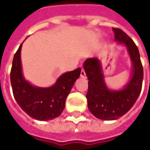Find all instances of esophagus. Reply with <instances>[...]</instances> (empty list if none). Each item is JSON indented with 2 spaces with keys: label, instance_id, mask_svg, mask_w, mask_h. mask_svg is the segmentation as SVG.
I'll use <instances>...</instances> for the list:
<instances>
[{
  "label": "esophagus",
  "instance_id": "esophagus-1",
  "mask_svg": "<svg viewBox=\"0 0 150 150\" xmlns=\"http://www.w3.org/2000/svg\"><path fill=\"white\" fill-rule=\"evenodd\" d=\"M80 77L83 79L86 78V73H85L84 70L83 69H82L81 70V73H80Z\"/></svg>",
  "mask_w": 150,
  "mask_h": 150
}]
</instances>
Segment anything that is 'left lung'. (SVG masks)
Returning a JSON list of instances; mask_svg holds the SVG:
<instances>
[{"label":"left lung","mask_w":150,"mask_h":150,"mask_svg":"<svg viewBox=\"0 0 150 150\" xmlns=\"http://www.w3.org/2000/svg\"><path fill=\"white\" fill-rule=\"evenodd\" d=\"M112 30L115 41L125 45L132 63V76L125 87L120 91L108 89L100 61L96 58L88 59L83 63L89 80L86 95L88 109L96 118L104 120L118 119L131 109L141 94L144 75L140 53L134 42L120 29Z\"/></svg>","instance_id":"8db88e82"}]
</instances>
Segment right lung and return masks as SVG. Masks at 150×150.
Wrapping results in <instances>:
<instances>
[{
    "label": "right lung",
    "mask_w": 150,
    "mask_h": 150,
    "mask_svg": "<svg viewBox=\"0 0 150 150\" xmlns=\"http://www.w3.org/2000/svg\"><path fill=\"white\" fill-rule=\"evenodd\" d=\"M21 46L15 53L10 72L13 96L21 109L32 118L44 121L54 119L64 109L67 97L79 77L81 68L62 74L52 87H34L22 75Z\"/></svg>",
    "instance_id": "obj_1"
}]
</instances>
